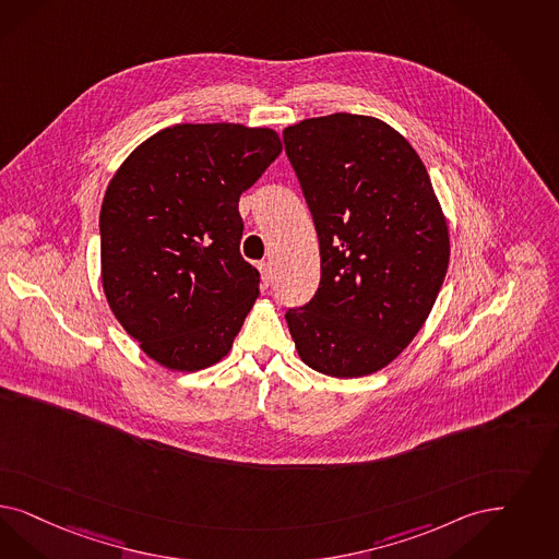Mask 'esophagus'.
<instances>
[{"mask_svg": "<svg viewBox=\"0 0 559 559\" xmlns=\"http://www.w3.org/2000/svg\"><path fill=\"white\" fill-rule=\"evenodd\" d=\"M258 270H260V276H262V285L270 287L272 285V269H270L269 262H260Z\"/></svg>", "mask_w": 559, "mask_h": 559, "instance_id": "esophagus-1", "label": "esophagus"}]
</instances>
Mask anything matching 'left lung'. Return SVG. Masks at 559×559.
Returning a JSON list of instances; mask_svg holds the SVG:
<instances>
[{
  "instance_id": "1",
  "label": "left lung",
  "mask_w": 559,
  "mask_h": 559,
  "mask_svg": "<svg viewBox=\"0 0 559 559\" xmlns=\"http://www.w3.org/2000/svg\"><path fill=\"white\" fill-rule=\"evenodd\" d=\"M285 151L320 241V287L285 318L306 366L361 378L394 361L442 289L450 235L424 160L369 116L285 128Z\"/></svg>"
}]
</instances>
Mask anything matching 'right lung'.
<instances>
[{"label": "right lung", "instance_id": "right-lung-1", "mask_svg": "<svg viewBox=\"0 0 559 559\" xmlns=\"http://www.w3.org/2000/svg\"><path fill=\"white\" fill-rule=\"evenodd\" d=\"M283 151L270 128L177 123L130 154L100 206V281L117 322L167 369L218 364L260 293L239 195Z\"/></svg>", "mask_w": 559, "mask_h": 559}]
</instances>
